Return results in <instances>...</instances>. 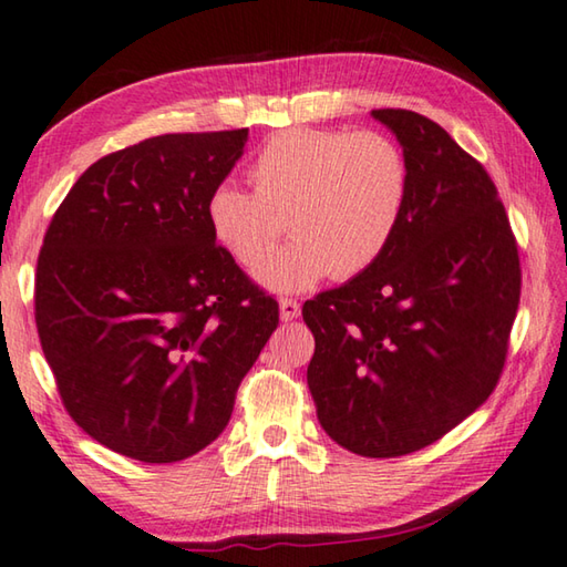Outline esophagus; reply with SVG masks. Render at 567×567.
Wrapping results in <instances>:
<instances>
[{
    "instance_id": "obj_1",
    "label": "esophagus",
    "mask_w": 567,
    "mask_h": 567,
    "mask_svg": "<svg viewBox=\"0 0 567 567\" xmlns=\"http://www.w3.org/2000/svg\"><path fill=\"white\" fill-rule=\"evenodd\" d=\"M298 316H300V302L292 298H282L280 300V318L287 322V320H295Z\"/></svg>"
}]
</instances>
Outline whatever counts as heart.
Returning <instances> with one entry per match:
<instances>
[{"mask_svg": "<svg viewBox=\"0 0 567 567\" xmlns=\"http://www.w3.org/2000/svg\"><path fill=\"white\" fill-rule=\"evenodd\" d=\"M249 182L255 192L235 182L212 188L206 227L239 265L255 267L287 224L295 239L257 269L275 292L371 269L396 235L411 192L406 156L379 131H280L251 158Z\"/></svg>", "mask_w": 567, "mask_h": 567, "instance_id": "obj_1", "label": "heart"}]
</instances>
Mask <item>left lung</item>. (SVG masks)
Here are the masks:
<instances>
[{
	"label": "left lung",
	"instance_id": "obj_1",
	"mask_svg": "<svg viewBox=\"0 0 567 567\" xmlns=\"http://www.w3.org/2000/svg\"><path fill=\"white\" fill-rule=\"evenodd\" d=\"M409 161L406 214L379 262L302 305L316 336L308 385L348 452H419L477 411L505 368L519 257L497 186L442 125L371 113Z\"/></svg>",
	"mask_w": 567,
	"mask_h": 567
}]
</instances>
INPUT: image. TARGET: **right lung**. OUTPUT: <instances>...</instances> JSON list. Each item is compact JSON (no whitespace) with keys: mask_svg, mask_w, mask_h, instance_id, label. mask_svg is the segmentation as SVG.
Wrapping results in <instances>:
<instances>
[{"mask_svg":"<svg viewBox=\"0 0 567 567\" xmlns=\"http://www.w3.org/2000/svg\"><path fill=\"white\" fill-rule=\"evenodd\" d=\"M247 133H166L103 156L44 235L42 353L75 424L131 460L171 464L209 446L280 322L204 217Z\"/></svg>","mask_w":567,"mask_h":567,"instance_id":"add662e5","label":"right lung"}]
</instances>
